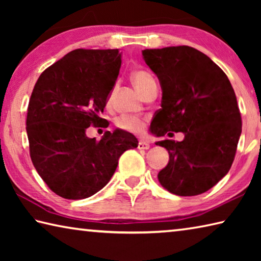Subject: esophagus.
<instances>
[{
	"instance_id": "34e87169",
	"label": "esophagus",
	"mask_w": 261,
	"mask_h": 261,
	"mask_svg": "<svg viewBox=\"0 0 261 261\" xmlns=\"http://www.w3.org/2000/svg\"><path fill=\"white\" fill-rule=\"evenodd\" d=\"M149 148V144L146 143V141H139L138 143V149H148Z\"/></svg>"
}]
</instances>
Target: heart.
<instances>
[{
  "mask_svg": "<svg viewBox=\"0 0 261 261\" xmlns=\"http://www.w3.org/2000/svg\"><path fill=\"white\" fill-rule=\"evenodd\" d=\"M131 79L132 83L137 87V90L141 94L144 93L149 84L155 82L152 74L145 71V70H137V71L132 73ZM110 96H112V94L109 95V99ZM115 125H116L117 129L131 132V134H141L145 129V125H146V120L141 116H137V115H122V116L116 118Z\"/></svg>",
  "mask_w": 261,
  "mask_h": 261,
  "instance_id": "1",
  "label": "heart"
}]
</instances>
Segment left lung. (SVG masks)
<instances>
[{
	"label": "left lung",
	"instance_id": "1",
	"mask_svg": "<svg viewBox=\"0 0 261 261\" xmlns=\"http://www.w3.org/2000/svg\"><path fill=\"white\" fill-rule=\"evenodd\" d=\"M160 81L161 108L151 123L158 137L184 132L182 141L156 145L169 153L158 179L167 191L197 196L224 177L235 159L242 117L227 74L204 53L189 46L143 50Z\"/></svg>",
	"mask_w": 261,
	"mask_h": 261
}]
</instances>
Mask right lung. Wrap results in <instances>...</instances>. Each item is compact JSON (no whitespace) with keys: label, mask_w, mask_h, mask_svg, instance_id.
I'll use <instances>...</instances> for the list:
<instances>
[{"label":"right lung","mask_w":261,"mask_h":261,"mask_svg":"<svg viewBox=\"0 0 261 261\" xmlns=\"http://www.w3.org/2000/svg\"><path fill=\"white\" fill-rule=\"evenodd\" d=\"M121 62L118 49L78 48L35 83L26 116L30 156L57 196L72 200L93 196L112 178L122 154L138 146L136 137L123 130L106 131L100 140L85 134L88 126L106 122L100 115Z\"/></svg>","instance_id":"obj_1"}]
</instances>
